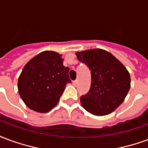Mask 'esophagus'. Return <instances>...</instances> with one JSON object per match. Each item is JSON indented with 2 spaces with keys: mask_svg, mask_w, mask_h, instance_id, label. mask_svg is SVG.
Listing matches in <instances>:
<instances>
[{
  "mask_svg": "<svg viewBox=\"0 0 148 148\" xmlns=\"http://www.w3.org/2000/svg\"><path fill=\"white\" fill-rule=\"evenodd\" d=\"M72 83H73V85H74V86H77V80L73 81V82H72Z\"/></svg>",
  "mask_w": 148,
  "mask_h": 148,
  "instance_id": "34e87169",
  "label": "esophagus"
}]
</instances>
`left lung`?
I'll return each instance as SVG.
<instances>
[{
  "instance_id": "left-lung-1",
  "label": "left lung",
  "mask_w": 148,
  "mask_h": 148,
  "mask_svg": "<svg viewBox=\"0 0 148 148\" xmlns=\"http://www.w3.org/2000/svg\"><path fill=\"white\" fill-rule=\"evenodd\" d=\"M77 59L91 71V86L81 104L95 116H106L124 101L131 87L129 72L111 53L103 49L76 52Z\"/></svg>"
}]
</instances>
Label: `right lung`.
<instances>
[{
  "mask_svg": "<svg viewBox=\"0 0 148 148\" xmlns=\"http://www.w3.org/2000/svg\"><path fill=\"white\" fill-rule=\"evenodd\" d=\"M69 67L62 55L45 51L24 66L18 79V92L24 104L40 113L51 111L59 101L69 78Z\"/></svg>",
  "mask_w": 148,
  "mask_h": 148,
  "instance_id": "add662e5",
  "label": "right lung"
}]
</instances>
